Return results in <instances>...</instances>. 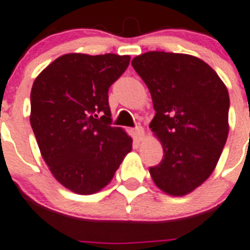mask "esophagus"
<instances>
[{
  "mask_svg": "<svg viewBox=\"0 0 250 250\" xmlns=\"http://www.w3.org/2000/svg\"><path fill=\"white\" fill-rule=\"evenodd\" d=\"M135 136H136V140H137V141H141L142 138H144L145 131H144V128H142L141 125H138V127H136Z\"/></svg>",
  "mask_w": 250,
  "mask_h": 250,
  "instance_id": "34e87169",
  "label": "esophagus"
}]
</instances>
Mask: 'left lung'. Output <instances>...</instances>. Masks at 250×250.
I'll list each match as a JSON object with an SVG mask.
<instances>
[{
    "mask_svg": "<svg viewBox=\"0 0 250 250\" xmlns=\"http://www.w3.org/2000/svg\"><path fill=\"white\" fill-rule=\"evenodd\" d=\"M132 66L150 90L156 112L150 128L164 150L151 178L169 196H186L208 179L221 156L228 89L212 67L190 54L146 52Z\"/></svg>",
    "mask_w": 250,
    "mask_h": 250,
    "instance_id": "obj_1",
    "label": "left lung"
}]
</instances>
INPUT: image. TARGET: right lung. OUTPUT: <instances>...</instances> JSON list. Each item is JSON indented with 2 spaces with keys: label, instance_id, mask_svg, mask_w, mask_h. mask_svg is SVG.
<instances>
[{
  "label": "right lung",
  "instance_id": "1",
  "mask_svg": "<svg viewBox=\"0 0 250 250\" xmlns=\"http://www.w3.org/2000/svg\"><path fill=\"white\" fill-rule=\"evenodd\" d=\"M129 56L67 53L48 64L30 93V125L45 164L58 183L93 194L110 183L132 138L113 127L108 90Z\"/></svg>",
  "mask_w": 250,
  "mask_h": 250
}]
</instances>
